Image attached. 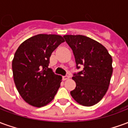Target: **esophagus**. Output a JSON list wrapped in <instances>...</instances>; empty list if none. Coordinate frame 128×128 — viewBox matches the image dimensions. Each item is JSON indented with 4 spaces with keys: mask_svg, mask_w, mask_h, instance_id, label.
I'll use <instances>...</instances> for the list:
<instances>
[{
    "mask_svg": "<svg viewBox=\"0 0 128 128\" xmlns=\"http://www.w3.org/2000/svg\"><path fill=\"white\" fill-rule=\"evenodd\" d=\"M69 78L70 77L68 75H65V76H63V77H62V79H63V80H68Z\"/></svg>",
    "mask_w": 128,
    "mask_h": 128,
    "instance_id": "obj_1",
    "label": "esophagus"
}]
</instances>
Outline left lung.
I'll return each mask as SVG.
<instances>
[{
	"label": "left lung",
	"mask_w": 128,
	"mask_h": 128,
	"mask_svg": "<svg viewBox=\"0 0 128 128\" xmlns=\"http://www.w3.org/2000/svg\"><path fill=\"white\" fill-rule=\"evenodd\" d=\"M65 41L72 50L76 68H84L74 73L76 83L70 94L78 104L92 106L100 102L107 92L112 74V59L102 44L82 35H65Z\"/></svg>",
	"instance_id": "left-lung-1"
}]
</instances>
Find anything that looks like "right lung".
<instances>
[{
  "mask_svg": "<svg viewBox=\"0 0 128 128\" xmlns=\"http://www.w3.org/2000/svg\"><path fill=\"white\" fill-rule=\"evenodd\" d=\"M64 42L59 35L38 34L26 40L16 51L14 83L22 98L34 107L50 103L60 86L62 76L55 74L48 64L51 53Z\"/></svg>",
  "mask_w": 128,
  "mask_h": 128,
  "instance_id": "add662e5",
  "label": "right lung"
}]
</instances>
